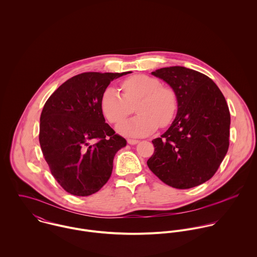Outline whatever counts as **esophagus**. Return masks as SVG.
Returning a JSON list of instances; mask_svg holds the SVG:
<instances>
[{
  "instance_id": "34e87169",
  "label": "esophagus",
  "mask_w": 257,
  "mask_h": 257,
  "mask_svg": "<svg viewBox=\"0 0 257 257\" xmlns=\"http://www.w3.org/2000/svg\"><path fill=\"white\" fill-rule=\"evenodd\" d=\"M139 143V141H137V140H127V144L128 145H132V146H135V145H137Z\"/></svg>"
}]
</instances>
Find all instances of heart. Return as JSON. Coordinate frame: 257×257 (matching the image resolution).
<instances>
[{"mask_svg": "<svg viewBox=\"0 0 257 257\" xmlns=\"http://www.w3.org/2000/svg\"><path fill=\"white\" fill-rule=\"evenodd\" d=\"M122 94L108 87L101 98V110L110 123H118L128 116L137 105V116L117 125V131L130 137H145L165 127L178 110V95L170 86L161 85L154 77L134 75L121 83Z\"/></svg>", "mask_w": 257, "mask_h": 257, "instance_id": "heart-1", "label": "heart"}]
</instances>
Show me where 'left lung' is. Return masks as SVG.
Wrapping results in <instances>:
<instances>
[{"label": "left lung", "mask_w": 257, "mask_h": 257, "mask_svg": "<svg viewBox=\"0 0 257 257\" xmlns=\"http://www.w3.org/2000/svg\"><path fill=\"white\" fill-rule=\"evenodd\" d=\"M152 75L178 95V111L170 127L152 141L149 169L173 188L189 189L211 179L229 146L230 114L216 83L205 74L182 67L160 68Z\"/></svg>", "instance_id": "1"}]
</instances>
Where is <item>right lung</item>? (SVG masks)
<instances>
[{"label": "right lung", "instance_id": "1", "mask_svg": "<svg viewBox=\"0 0 257 257\" xmlns=\"http://www.w3.org/2000/svg\"><path fill=\"white\" fill-rule=\"evenodd\" d=\"M128 73L78 74L44 104L40 147L52 176L71 195L98 192L110 179L115 153L126 146L105 122L101 98L110 81Z\"/></svg>", "mask_w": 257, "mask_h": 257}]
</instances>
